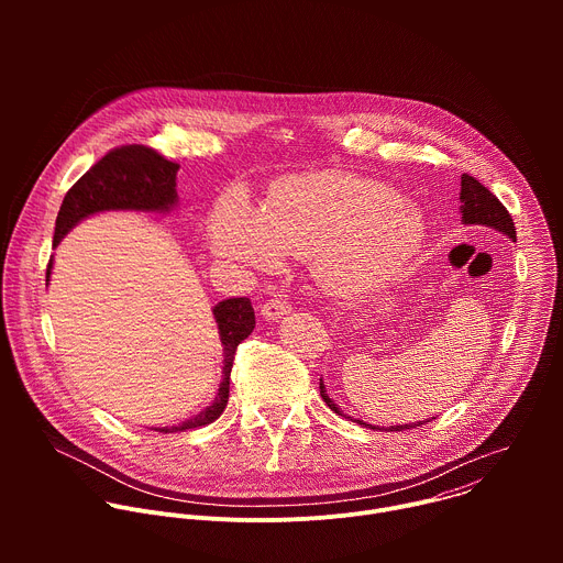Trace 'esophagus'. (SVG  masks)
Wrapping results in <instances>:
<instances>
[{
  "label": "esophagus",
  "instance_id": "esophagus-1",
  "mask_svg": "<svg viewBox=\"0 0 563 563\" xmlns=\"http://www.w3.org/2000/svg\"><path fill=\"white\" fill-rule=\"evenodd\" d=\"M289 311H291V305L283 298H272V300L263 302V307H261V313L265 320H278V318L287 316Z\"/></svg>",
  "mask_w": 563,
  "mask_h": 563
}]
</instances>
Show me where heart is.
<instances>
[{
  "mask_svg": "<svg viewBox=\"0 0 563 563\" xmlns=\"http://www.w3.org/2000/svg\"><path fill=\"white\" fill-rule=\"evenodd\" d=\"M423 213L389 187L352 174L280 180L263 209L245 196L220 198L209 243L220 258L272 269L283 256L313 258L316 278L336 296L391 278L419 250Z\"/></svg>",
  "mask_w": 563,
  "mask_h": 563,
  "instance_id": "obj_1",
  "label": "heart"
}]
</instances>
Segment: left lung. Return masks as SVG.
<instances>
[{
  "instance_id": "8db88e82",
  "label": "left lung",
  "mask_w": 563,
  "mask_h": 563,
  "mask_svg": "<svg viewBox=\"0 0 563 563\" xmlns=\"http://www.w3.org/2000/svg\"><path fill=\"white\" fill-rule=\"evenodd\" d=\"M461 222L463 224H481V227H490L504 235H508L510 240H517V231H515V222H512V216L508 213V209L497 200V196H493L484 185H481L478 180H474L472 176L463 174L461 176ZM320 396H323V400L328 404V408L332 412H336L339 417H345V419H352L347 415H343L341 406H336L334 400L328 396V389H325V383L323 378H320ZM354 421V419H352ZM358 426H365V428H372V430H380L376 426H369V423H363V421H356ZM428 423L426 421H419V423H406V426H389L387 432H404V430H412V428H419Z\"/></svg>"
}]
</instances>
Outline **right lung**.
<instances>
[{"label": "right lung", "instance_id": "right-lung-1", "mask_svg": "<svg viewBox=\"0 0 563 563\" xmlns=\"http://www.w3.org/2000/svg\"><path fill=\"white\" fill-rule=\"evenodd\" d=\"M180 165L172 163L157 151L129 144L109 151L98 165H93L82 178H79L62 200L53 247L62 243V238L89 216L102 211H146V213H169L178 207L176 176ZM53 258L46 267V283L51 278ZM218 323V334L222 343V380L213 404L207 406L200 415L172 426L155 428V432H185L191 428H202L213 423L227 408L229 398V376L233 367V356L238 345L243 343L256 328V316L250 298H227L220 300L213 309Z\"/></svg>", "mask_w": 563, "mask_h": 563}]
</instances>
